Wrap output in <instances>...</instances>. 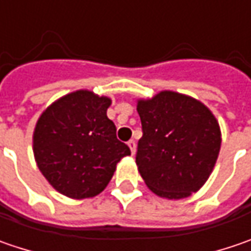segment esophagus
I'll return each instance as SVG.
<instances>
[{"label":"esophagus","instance_id":"obj_1","mask_svg":"<svg viewBox=\"0 0 251 251\" xmlns=\"http://www.w3.org/2000/svg\"><path fill=\"white\" fill-rule=\"evenodd\" d=\"M127 146L130 149V153H132V154L136 153V143H135V140H129V142H127Z\"/></svg>","mask_w":251,"mask_h":251}]
</instances>
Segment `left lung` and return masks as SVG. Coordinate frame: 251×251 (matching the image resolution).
<instances>
[{"label": "left lung", "instance_id": "8db88e82", "mask_svg": "<svg viewBox=\"0 0 251 251\" xmlns=\"http://www.w3.org/2000/svg\"><path fill=\"white\" fill-rule=\"evenodd\" d=\"M143 136L136 164L158 197L181 200L209 178L221 150V129L213 114L195 98L161 91L137 101Z\"/></svg>", "mask_w": 251, "mask_h": 251}]
</instances>
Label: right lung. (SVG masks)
Segmentation results:
<instances>
[{"label": "right lung", "instance_id": "right-lung-1", "mask_svg": "<svg viewBox=\"0 0 251 251\" xmlns=\"http://www.w3.org/2000/svg\"><path fill=\"white\" fill-rule=\"evenodd\" d=\"M108 97L88 90L67 94L48 106L33 132V154L40 173L60 194L84 200L108 185L130 149L116 139L106 116Z\"/></svg>", "mask_w": 251, "mask_h": 251}]
</instances>
